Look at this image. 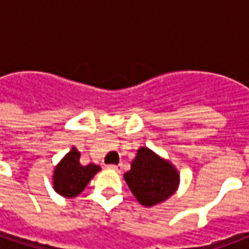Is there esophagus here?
<instances>
[{
    "instance_id": "esophagus-1",
    "label": "esophagus",
    "mask_w": 249,
    "mask_h": 249,
    "mask_svg": "<svg viewBox=\"0 0 249 249\" xmlns=\"http://www.w3.org/2000/svg\"><path fill=\"white\" fill-rule=\"evenodd\" d=\"M108 169L109 170H116V172H120V169H122V165H108Z\"/></svg>"
}]
</instances>
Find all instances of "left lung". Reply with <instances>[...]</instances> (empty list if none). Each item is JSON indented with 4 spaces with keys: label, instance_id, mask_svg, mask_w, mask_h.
Segmentation results:
<instances>
[{
    "label": "left lung",
    "instance_id": "left-lung-1",
    "mask_svg": "<svg viewBox=\"0 0 249 249\" xmlns=\"http://www.w3.org/2000/svg\"><path fill=\"white\" fill-rule=\"evenodd\" d=\"M124 180L141 205L154 206L175 194L180 175L169 160L141 147L131 162V169L124 173Z\"/></svg>",
    "mask_w": 249,
    "mask_h": 249
}]
</instances>
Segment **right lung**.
<instances>
[{"label": "right lung", "instance_id": "obj_1", "mask_svg": "<svg viewBox=\"0 0 249 249\" xmlns=\"http://www.w3.org/2000/svg\"><path fill=\"white\" fill-rule=\"evenodd\" d=\"M100 170L101 167L94 163L83 166L80 163V152L73 147L53 170V190L66 198L77 196Z\"/></svg>", "mask_w": 249, "mask_h": 249}]
</instances>
